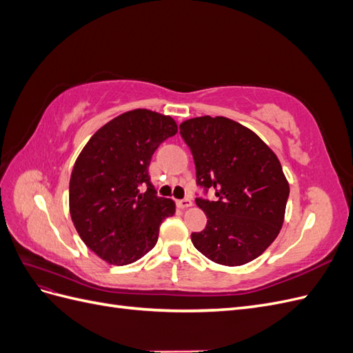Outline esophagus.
<instances>
[{
  "label": "esophagus",
  "mask_w": 353,
  "mask_h": 353,
  "mask_svg": "<svg viewBox=\"0 0 353 353\" xmlns=\"http://www.w3.org/2000/svg\"><path fill=\"white\" fill-rule=\"evenodd\" d=\"M178 206H179L181 209H187V208L193 206V201H191V199H188V197L181 199V200H178Z\"/></svg>",
  "instance_id": "obj_1"
}]
</instances>
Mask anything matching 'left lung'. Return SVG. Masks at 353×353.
<instances>
[{
    "instance_id": "obj_1",
    "label": "left lung",
    "mask_w": 353,
    "mask_h": 353,
    "mask_svg": "<svg viewBox=\"0 0 353 353\" xmlns=\"http://www.w3.org/2000/svg\"><path fill=\"white\" fill-rule=\"evenodd\" d=\"M179 134L193 154L197 185L216 196L196 199L208 223L191 234L194 248L219 265L252 262L284 222L290 187L279 157L249 128L223 116L193 117Z\"/></svg>"
}]
</instances>
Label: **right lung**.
<instances>
[{"label": "right lung", "instance_id": "right-lung-1", "mask_svg": "<svg viewBox=\"0 0 353 353\" xmlns=\"http://www.w3.org/2000/svg\"><path fill=\"white\" fill-rule=\"evenodd\" d=\"M178 132L170 116L147 109L119 114L82 148L69 184L74 228L110 265H128L150 252L160 223L175 203L159 197L148 175L156 148Z\"/></svg>", "mask_w": 353, "mask_h": 353}]
</instances>
